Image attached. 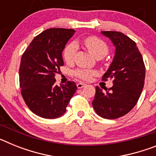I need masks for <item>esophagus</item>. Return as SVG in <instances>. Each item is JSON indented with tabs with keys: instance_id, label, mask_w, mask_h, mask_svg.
I'll return each mask as SVG.
<instances>
[{
	"instance_id": "esophagus-1",
	"label": "esophagus",
	"mask_w": 156,
	"mask_h": 156,
	"mask_svg": "<svg viewBox=\"0 0 156 156\" xmlns=\"http://www.w3.org/2000/svg\"><path fill=\"white\" fill-rule=\"evenodd\" d=\"M86 86V83H78L76 84V87L77 88H79V89H80V88H83V87Z\"/></svg>"
}]
</instances>
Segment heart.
Here are the masks:
<instances>
[{"mask_svg": "<svg viewBox=\"0 0 156 156\" xmlns=\"http://www.w3.org/2000/svg\"><path fill=\"white\" fill-rule=\"evenodd\" d=\"M83 44L87 51L95 58H102L108 54V48L103 41L96 37H88L83 40ZM77 51V45L76 43H70L67 44L63 51V58L66 63L72 64L74 62L76 54ZM74 76L83 80H90L95 74V72L89 69H79L74 72Z\"/></svg>", "mask_w": 156, "mask_h": 156, "instance_id": "b5f03b06", "label": "heart"}]
</instances>
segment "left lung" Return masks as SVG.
I'll return each mask as SVG.
<instances>
[{"instance_id":"1","label":"left lung","mask_w":156,"mask_h":156,"mask_svg":"<svg viewBox=\"0 0 156 156\" xmlns=\"http://www.w3.org/2000/svg\"><path fill=\"white\" fill-rule=\"evenodd\" d=\"M115 46V55L102 80H113V86L103 91L96 87L92 105L105 119H114L127 114L137 104L142 92L145 66L136 43L120 32L102 31Z\"/></svg>"}]
</instances>
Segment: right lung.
Wrapping results in <instances>:
<instances>
[{"label":"right lung","mask_w":156,"mask_h":156,"mask_svg":"<svg viewBox=\"0 0 156 156\" xmlns=\"http://www.w3.org/2000/svg\"><path fill=\"white\" fill-rule=\"evenodd\" d=\"M72 29H48L34 38L22 56L21 94L29 108L45 119L64 115L77 87L73 81L55 85V73L64 65L62 51L73 36Z\"/></svg>","instance_id":"add662e5"}]
</instances>
